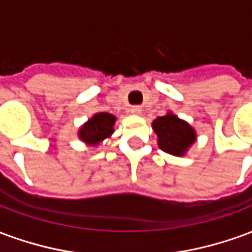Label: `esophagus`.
<instances>
[{
    "label": "esophagus",
    "mask_w": 252,
    "mask_h": 252,
    "mask_svg": "<svg viewBox=\"0 0 252 252\" xmlns=\"http://www.w3.org/2000/svg\"><path fill=\"white\" fill-rule=\"evenodd\" d=\"M129 113L131 115H140L142 113V108L140 106H132V108H129Z\"/></svg>",
    "instance_id": "esophagus-1"
}]
</instances>
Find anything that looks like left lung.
Here are the masks:
<instances>
[{
    "label": "left lung",
    "mask_w": 252,
    "mask_h": 252,
    "mask_svg": "<svg viewBox=\"0 0 252 252\" xmlns=\"http://www.w3.org/2000/svg\"><path fill=\"white\" fill-rule=\"evenodd\" d=\"M153 129L158 136L159 148L174 157H185L197 140L194 128L171 110L153 121Z\"/></svg>",
    "instance_id": "left-lung-1"
}]
</instances>
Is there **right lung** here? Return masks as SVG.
Listing matches in <instances>:
<instances>
[{
	"label": "right lung",
	"mask_w": 252,
	"mask_h": 252,
	"mask_svg": "<svg viewBox=\"0 0 252 252\" xmlns=\"http://www.w3.org/2000/svg\"><path fill=\"white\" fill-rule=\"evenodd\" d=\"M117 117L108 112L94 113L78 129V137L89 147H98L105 139H109L115 132Z\"/></svg>",
	"instance_id": "right-lung-1"
}]
</instances>
